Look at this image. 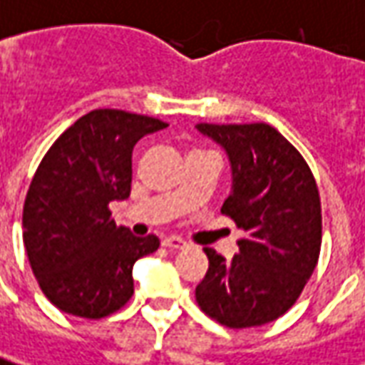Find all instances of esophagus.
<instances>
[{
	"instance_id": "1",
	"label": "esophagus",
	"mask_w": 365,
	"mask_h": 365,
	"mask_svg": "<svg viewBox=\"0 0 365 365\" xmlns=\"http://www.w3.org/2000/svg\"><path fill=\"white\" fill-rule=\"evenodd\" d=\"M165 247H170V250H183L185 247V242H183L182 237H175V235H172V237H163L162 242Z\"/></svg>"
}]
</instances>
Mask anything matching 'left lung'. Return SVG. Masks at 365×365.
<instances>
[{"label":"left lung","instance_id":"obj_1","mask_svg":"<svg viewBox=\"0 0 365 365\" xmlns=\"http://www.w3.org/2000/svg\"><path fill=\"white\" fill-rule=\"evenodd\" d=\"M197 130L230 155L234 192L222 214L245 235L232 259L203 250L210 267L195 302L225 328L264 326L296 304L318 264V183L302 153L269 123H197Z\"/></svg>","mask_w":365,"mask_h":365}]
</instances>
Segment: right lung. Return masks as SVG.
Returning a JSON list of instances; mask_svg holds the SVG:
<instances>
[{
  "instance_id": "add662e5",
  "label": "right lung",
  "mask_w": 365,
  "mask_h": 365,
  "mask_svg": "<svg viewBox=\"0 0 365 365\" xmlns=\"http://www.w3.org/2000/svg\"><path fill=\"white\" fill-rule=\"evenodd\" d=\"M165 125L150 115L93 110L37 165L24 203V245L41 292L61 312L101 319L133 296V264L160 240L115 225L110 203L130 197L133 145Z\"/></svg>"
}]
</instances>
